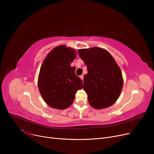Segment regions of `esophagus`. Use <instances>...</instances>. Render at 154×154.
Returning <instances> with one entry per match:
<instances>
[{
	"label": "esophagus",
	"mask_w": 154,
	"mask_h": 154,
	"mask_svg": "<svg viewBox=\"0 0 154 154\" xmlns=\"http://www.w3.org/2000/svg\"><path fill=\"white\" fill-rule=\"evenodd\" d=\"M80 78L83 80V79H84V75H80Z\"/></svg>",
	"instance_id": "obj_1"
}]
</instances>
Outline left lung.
I'll return each instance as SVG.
<instances>
[{"mask_svg":"<svg viewBox=\"0 0 154 154\" xmlns=\"http://www.w3.org/2000/svg\"><path fill=\"white\" fill-rule=\"evenodd\" d=\"M78 54L87 67L83 88L88 103L97 109L111 106L119 98L124 84L122 72L114 59L99 47L82 48Z\"/></svg>","mask_w":154,"mask_h":154,"instance_id":"8db88e82","label":"left lung"}]
</instances>
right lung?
<instances>
[{"instance_id":"right-lung-1","label":"right lung","mask_w":154,"mask_h":154,"mask_svg":"<svg viewBox=\"0 0 154 154\" xmlns=\"http://www.w3.org/2000/svg\"><path fill=\"white\" fill-rule=\"evenodd\" d=\"M75 58L74 48L61 45L48 53L40 67L38 90L45 103L52 108H68L77 91L82 88V80L76 75L75 67L70 66Z\"/></svg>"}]
</instances>
